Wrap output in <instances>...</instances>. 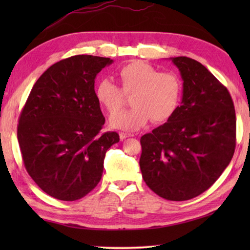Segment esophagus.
Returning a JSON list of instances; mask_svg holds the SVG:
<instances>
[{
	"label": "esophagus",
	"instance_id": "obj_1",
	"mask_svg": "<svg viewBox=\"0 0 250 250\" xmlns=\"http://www.w3.org/2000/svg\"><path fill=\"white\" fill-rule=\"evenodd\" d=\"M120 139L121 140H125V139H126V138H129V137H133V134L132 133H125V132H120Z\"/></svg>",
	"mask_w": 250,
	"mask_h": 250
}]
</instances>
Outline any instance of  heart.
Returning a JSON list of instances; mask_svg holds the SVG:
<instances>
[{
	"instance_id": "b5f03b06",
	"label": "heart",
	"mask_w": 250,
	"mask_h": 250,
	"mask_svg": "<svg viewBox=\"0 0 250 250\" xmlns=\"http://www.w3.org/2000/svg\"><path fill=\"white\" fill-rule=\"evenodd\" d=\"M121 88L111 79H101L95 94L99 104L109 113L118 112L125 104V96L132 95L129 110H125L110 119L112 128L135 131L151 119L154 124L167 121L180 104L182 83L170 71H160L147 62L135 61L122 66L118 71Z\"/></svg>"
}]
</instances>
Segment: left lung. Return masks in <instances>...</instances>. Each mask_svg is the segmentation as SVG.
Masks as SVG:
<instances>
[{
    "mask_svg": "<svg viewBox=\"0 0 250 250\" xmlns=\"http://www.w3.org/2000/svg\"><path fill=\"white\" fill-rule=\"evenodd\" d=\"M183 96L166 124L141 138L146 184L168 201H188L208 189L234 155L236 115L229 92L201 62L170 58Z\"/></svg>",
    "mask_w": 250,
    "mask_h": 250,
    "instance_id": "8db88e82",
    "label": "left lung"
}]
</instances>
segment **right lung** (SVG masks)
Listing matches in <instances>:
<instances>
[{
  "instance_id": "right-lung-1",
  "label": "right lung",
  "mask_w": 250,
  "mask_h": 250,
  "mask_svg": "<svg viewBox=\"0 0 250 250\" xmlns=\"http://www.w3.org/2000/svg\"><path fill=\"white\" fill-rule=\"evenodd\" d=\"M112 59L77 55L56 62L37 79L20 116L18 140L34 182L54 198L77 201L103 176L105 152L119 142L101 133L104 117L95 79Z\"/></svg>"
}]
</instances>
